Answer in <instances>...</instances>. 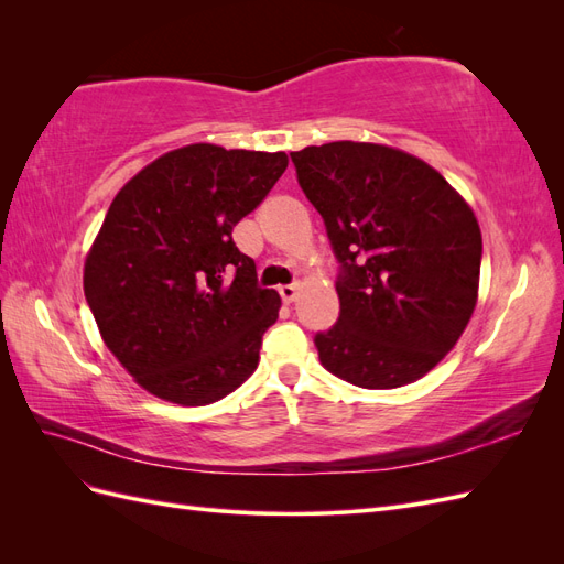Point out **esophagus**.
I'll list each match as a JSON object with an SVG mask.
<instances>
[{
	"label": "esophagus",
	"mask_w": 564,
	"mask_h": 564,
	"mask_svg": "<svg viewBox=\"0 0 564 564\" xmlns=\"http://www.w3.org/2000/svg\"><path fill=\"white\" fill-rule=\"evenodd\" d=\"M296 292H299V289H296L294 284H284V286H280V296H282V301H284V303H294V301H296Z\"/></svg>",
	"instance_id": "obj_1"
}]
</instances>
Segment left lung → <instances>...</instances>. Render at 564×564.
<instances>
[{
  "mask_svg": "<svg viewBox=\"0 0 564 564\" xmlns=\"http://www.w3.org/2000/svg\"><path fill=\"white\" fill-rule=\"evenodd\" d=\"M340 263L338 322L315 336L322 367L369 390L425 377L468 327L482 232L437 169L381 143L292 152Z\"/></svg>",
  "mask_w": 564,
  "mask_h": 564,
  "instance_id": "left-lung-1",
  "label": "left lung"
}]
</instances>
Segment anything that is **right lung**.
Wrapping results in <instances>:
<instances>
[{
	"label": "right lung",
	"mask_w": 564,
	"mask_h": 564,
	"mask_svg": "<svg viewBox=\"0 0 564 564\" xmlns=\"http://www.w3.org/2000/svg\"><path fill=\"white\" fill-rule=\"evenodd\" d=\"M284 152L193 143L124 183L84 261L100 338L150 395L181 406L218 402L259 367L280 313L275 289L232 228L284 174Z\"/></svg>",
	"instance_id": "right-lung-1"
}]
</instances>
